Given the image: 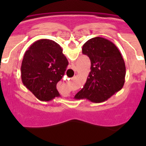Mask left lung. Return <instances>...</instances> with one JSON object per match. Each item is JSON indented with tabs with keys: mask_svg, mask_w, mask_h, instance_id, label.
<instances>
[{
	"mask_svg": "<svg viewBox=\"0 0 146 146\" xmlns=\"http://www.w3.org/2000/svg\"><path fill=\"white\" fill-rule=\"evenodd\" d=\"M82 53L91 60V72L84 87L75 95L94 103L108 100L124 85L126 66L118 47L102 37H94L84 44Z\"/></svg>",
	"mask_w": 146,
	"mask_h": 146,
	"instance_id": "obj_1",
	"label": "left lung"
}]
</instances>
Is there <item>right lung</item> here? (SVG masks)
I'll list each match as a JSON object with an SVG mask.
<instances>
[{
  "label": "right lung",
  "mask_w": 146,
  "mask_h": 146,
  "mask_svg": "<svg viewBox=\"0 0 146 146\" xmlns=\"http://www.w3.org/2000/svg\"><path fill=\"white\" fill-rule=\"evenodd\" d=\"M69 64L60 45L52 40L40 39L25 52L21 65L23 85L41 101L60 96L56 88Z\"/></svg>",
  "instance_id": "1"
}]
</instances>
